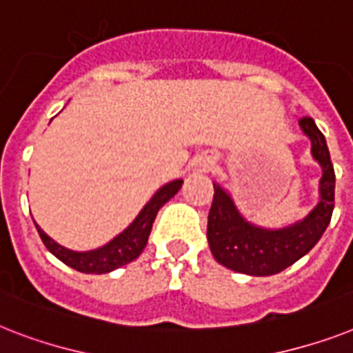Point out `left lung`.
I'll list each match as a JSON object with an SVG mask.
<instances>
[{
    "label": "left lung",
    "mask_w": 353,
    "mask_h": 353,
    "mask_svg": "<svg viewBox=\"0 0 353 353\" xmlns=\"http://www.w3.org/2000/svg\"><path fill=\"white\" fill-rule=\"evenodd\" d=\"M301 130L312 143V157L323 168L319 203L301 221L285 228H261L237 210L232 196L214 183V201L208 214L206 237L219 265L248 276H274L306 256L316 246L334 212L335 172L325 136L312 117H303Z\"/></svg>",
    "instance_id": "left-lung-1"
}]
</instances>
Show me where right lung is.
Returning a JSON list of instances; mask_svg holds the SVG:
<instances>
[{
	"label": "right lung",
	"instance_id": "right-lung-1",
	"mask_svg": "<svg viewBox=\"0 0 353 353\" xmlns=\"http://www.w3.org/2000/svg\"><path fill=\"white\" fill-rule=\"evenodd\" d=\"M181 185L183 179H176V181H170L165 186H161L152 196L150 201L143 206V210L137 214L136 219L119 236H116L110 243H107L101 248H96V250H68V248H65V246L54 241L52 237H48L39 228V225H36L37 234L41 237L43 245L48 248V252L54 254L59 261H63L65 265L74 268V270L83 272V274H108V272L116 270L119 266L128 265L130 261L137 259V257L141 256V252L147 246L148 236H150L152 225H154L157 212H159V208L168 199L176 196L179 188H181Z\"/></svg>",
	"mask_w": 353,
	"mask_h": 353
}]
</instances>
